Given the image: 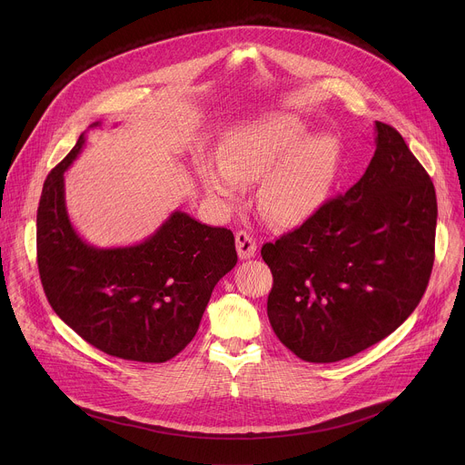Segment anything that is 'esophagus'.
Masks as SVG:
<instances>
[{
  "mask_svg": "<svg viewBox=\"0 0 465 465\" xmlns=\"http://www.w3.org/2000/svg\"><path fill=\"white\" fill-rule=\"evenodd\" d=\"M235 244H237V253H239L241 259L253 257V253L257 250V244H255L253 237L248 232H244V230L235 233Z\"/></svg>",
  "mask_w": 465,
  "mask_h": 465,
  "instance_id": "1",
  "label": "esophagus"
}]
</instances>
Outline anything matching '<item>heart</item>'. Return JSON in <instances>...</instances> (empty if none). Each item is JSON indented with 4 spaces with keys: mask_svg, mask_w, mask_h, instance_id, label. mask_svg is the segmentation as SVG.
<instances>
[{
    "mask_svg": "<svg viewBox=\"0 0 465 465\" xmlns=\"http://www.w3.org/2000/svg\"><path fill=\"white\" fill-rule=\"evenodd\" d=\"M307 136V124L292 114H276L233 130L219 149V163L201 160L194 176L213 201L235 203L242 183L261 178L257 208L278 226L307 221L327 198L337 173V143Z\"/></svg>",
    "mask_w": 465,
    "mask_h": 465,
    "instance_id": "obj_1",
    "label": "heart"
}]
</instances>
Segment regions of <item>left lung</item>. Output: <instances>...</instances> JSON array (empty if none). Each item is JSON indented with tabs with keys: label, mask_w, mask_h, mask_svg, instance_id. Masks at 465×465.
<instances>
[{
	"label": "left lung",
	"mask_w": 465,
	"mask_h": 465,
	"mask_svg": "<svg viewBox=\"0 0 465 465\" xmlns=\"http://www.w3.org/2000/svg\"><path fill=\"white\" fill-rule=\"evenodd\" d=\"M436 217L427 171L400 132L375 121L362 178L261 248L276 337L302 361L337 362L393 333L427 289Z\"/></svg>",
	"instance_id": "1"
}]
</instances>
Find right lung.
Listing matches in <instances>:
<instances>
[{
	"label": "right lung",
	"mask_w": 465,
	"mask_h": 465,
	"mask_svg": "<svg viewBox=\"0 0 465 465\" xmlns=\"http://www.w3.org/2000/svg\"><path fill=\"white\" fill-rule=\"evenodd\" d=\"M101 123L90 124V128ZM79 142L45 178L36 215L38 271L53 311L97 350L165 362L196 335L219 280L237 262L235 239L176 210L145 241L99 248L74 228L64 173Z\"/></svg>",
	"instance_id": "right-lung-1"
}]
</instances>
